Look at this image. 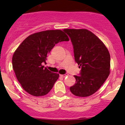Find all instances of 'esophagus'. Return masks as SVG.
Here are the masks:
<instances>
[{"label": "esophagus", "instance_id": "obj_1", "mask_svg": "<svg viewBox=\"0 0 125 125\" xmlns=\"http://www.w3.org/2000/svg\"><path fill=\"white\" fill-rule=\"evenodd\" d=\"M60 76H61V77H62V78H64L66 76H68V74H61Z\"/></svg>", "mask_w": 125, "mask_h": 125}]
</instances>
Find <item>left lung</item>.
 Returning <instances> with one entry per match:
<instances>
[{"mask_svg":"<svg viewBox=\"0 0 125 125\" xmlns=\"http://www.w3.org/2000/svg\"><path fill=\"white\" fill-rule=\"evenodd\" d=\"M71 38L75 61L81 68L74 76L76 83L71 92L79 97L93 94L103 84L110 73V54L104 43L88 29H65Z\"/></svg>","mask_w":125,"mask_h":125,"instance_id":"left-lung-1","label":"left lung"}]
</instances>
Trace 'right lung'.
Returning a JSON list of instances; mask_svg holds the SVG:
<instances>
[{
  "label": "right lung",
  "instance_id": "right-lung-1",
  "mask_svg": "<svg viewBox=\"0 0 125 125\" xmlns=\"http://www.w3.org/2000/svg\"><path fill=\"white\" fill-rule=\"evenodd\" d=\"M61 30H48L29 36L12 56V67L17 80L29 94L34 96L47 94L59 78V74L49 71L46 64L47 54L59 42L68 41Z\"/></svg>",
  "mask_w": 125,
  "mask_h": 125
}]
</instances>
